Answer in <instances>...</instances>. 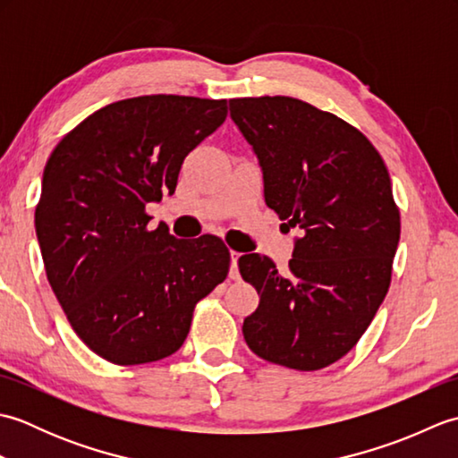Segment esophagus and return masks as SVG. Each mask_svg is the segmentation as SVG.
<instances>
[{
    "label": "esophagus",
    "mask_w": 458,
    "mask_h": 458,
    "mask_svg": "<svg viewBox=\"0 0 458 458\" xmlns=\"http://www.w3.org/2000/svg\"><path fill=\"white\" fill-rule=\"evenodd\" d=\"M240 256H242V254H238V251H234V250L230 251V258H232L230 277H232V279H240V274H238V258H240Z\"/></svg>",
    "instance_id": "obj_1"
}]
</instances>
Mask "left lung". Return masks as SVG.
Listing matches in <instances>:
<instances>
[{"instance_id":"1","label":"left lung","mask_w":458,"mask_h":458,"mask_svg":"<svg viewBox=\"0 0 458 458\" xmlns=\"http://www.w3.org/2000/svg\"><path fill=\"white\" fill-rule=\"evenodd\" d=\"M258 155L266 204L299 228L289 269L242 256L259 305L244 318L254 354L301 372L327 368L364 335L390 289L400 210L390 173L354 125L289 96L230 100Z\"/></svg>"}]
</instances>
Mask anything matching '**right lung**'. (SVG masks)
<instances>
[{
  "label": "right lung",
  "mask_w": 458,
  "mask_h": 458,
  "mask_svg": "<svg viewBox=\"0 0 458 458\" xmlns=\"http://www.w3.org/2000/svg\"><path fill=\"white\" fill-rule=\"evenodd\" d=\"M226 100L153 94L104 106L58 141L35 230L68 323L112 364L157 362L182 346L194 307L222 284L216 236L149 230L145 204L174 192L184 157L226 120Z\"/></svg>",
  "instance_id": "add662e5"
}]
</instances>
